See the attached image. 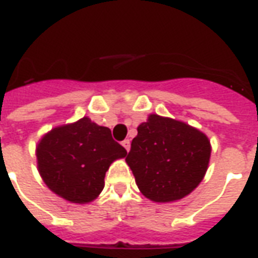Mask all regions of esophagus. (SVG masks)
Segmentation results:
<instances>
[{
  "instance_id": "1",
  "label": "esophagus",
  "mask_w": 258,
  "mask_h": 258,
  "mask_svg": "<svg viewBox=\"0 0 258 258\" xmlns=\"http://www.w3.org/2000/svg\"><path fill=\"white\" fill-rule=\"evenodd\" d=\"M121 145L125 148V151L128 152L130 151V148H131V142H130V140H124L123 142H121Z\"/></svg>"
}]
</instances>
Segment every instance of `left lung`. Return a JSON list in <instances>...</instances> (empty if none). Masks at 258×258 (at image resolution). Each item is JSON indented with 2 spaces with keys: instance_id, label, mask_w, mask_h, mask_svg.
Listing matches in <instances>:
<instances>
[{
  "instance_id": "obj_1",
  "label": "left lung",
  "mask_w": 258,
  "mask_h": 258,
  "mask_svg": "<svg viewBox=\"0 0 258 258\" xmlns=\"http://www.w3.org/2000/svg\"><path fill=\"white\" fill-rule=\"evenodd\" d=\"M125 162L148 199H182L200 184L210 160V141L188 124L151 114L138 125Z\"/></svg>"
}]
</instances>
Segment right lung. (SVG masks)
<instances>
[{
  "label": "right lung",
  "instance_id": "1",
  "mask_svg": "<svg viewBox=\"0 0 258 258\" xmlns=\"http://www.w3.org/2000/svg\"><path fill=\"white\" fill-rule=\"evenodd\" d=\"M37 166L49 189L72 203H90L105 186V174L127 151L107 127L88 117L52 128L37 145Z\"/></svg>",
  "mask_w": 258,
  "mask_h": 258
}]
</instances>
